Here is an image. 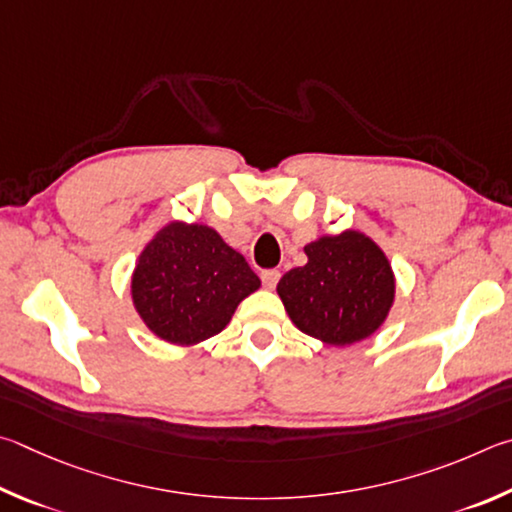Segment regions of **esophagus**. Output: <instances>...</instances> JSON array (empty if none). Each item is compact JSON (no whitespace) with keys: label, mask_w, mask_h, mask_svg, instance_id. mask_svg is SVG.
Returning <instances> with one entry per match:
<instances>
[{"label":"esophagus","mask_w":512,"mask_h":512,"mask_svg":"<svg viewBox=\"0 0 512 512\" xmlns=\"http://www.w3.org/2000/svg\"><path fill=\"white\" fill-rule=\"evenodd\" d=\"M281 279V272L279 270H263L261 272V281L267 290H274L276 283Z\"/></svg>","instance_id":"1"}]
</instances>
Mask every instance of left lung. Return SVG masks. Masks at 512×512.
Masks as SVG:
<instances>
[{
  "label": "left lung",
  "instance_id": "left-lung-1",
  "mask_svg": "<svg viewBox=\"0 0 512 512\" xmlns=\"http://www.w3.org/2000/svg\"><path fill=\"white\" fill-rule=\"evenodd\" d=\"M308 263L279 281V297L299 330L333 346L373 335L393 303V272L382 249L357 231L306 247Z\"/></svg>",
  "mask_w": 512,
  "mask_h": 512
}]
</instances>
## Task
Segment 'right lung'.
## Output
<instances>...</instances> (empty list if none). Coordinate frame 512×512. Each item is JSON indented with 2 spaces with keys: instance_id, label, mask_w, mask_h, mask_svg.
Masks as SVG:
<instances>
[{
  "instance_id": "obj_1",
  "label": "right lung",
  "mask_w": 512,
  "mask_h": 512,
  "mask_svg": "<svg viewBox=\"0 0 512 512\" xmlns=\"http://www.w3.org/2000/svg\"><path fill=\"white\" fill-rule=\"evenodd\" d=\"M258 285L245 256L218 231L173 222L139 256L132 299L152 333L184 346L218 335Z\"/></svg>"
}]
</instances>
